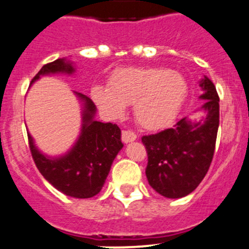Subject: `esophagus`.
<instances>
[{"mask_svg":"<svg viewBox=\"0 0 249 249\" xmlns=\"http://www.w3.org/2000/svg\"><path fill=\"white\" fill-rule=\"evenodd\" d=\"M137 139L136 134L132 131H122V141L124 142V143H129V142H132L135 141V140Z\"/></svg>","mask_w":249,"mask_h":249,"instance_id":"esophagus-1","label":"esophagus"}]
</instances>
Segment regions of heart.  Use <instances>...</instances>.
<instances>
[{
    "instance_id": "1",
    "label": "heart",
    "mask_w": 249,
    "mask_h": 249,
    "mask_svg": "<svg viewBox=\"0 0 249 249\" xmlns=\"http://www.w3.org/2000/svg\"><path fill=\"white\" fill-rule=\"evenodd\" d=\"M187 91V81L178 71L130 67L113 71L108 86H93L91 97L109 118L122 117L132 103L136 122L147 130H159L175 119Z\"/></svg>"
}]
</instances>
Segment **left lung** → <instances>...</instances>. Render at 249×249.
<instances>
[{
    "instance_id": "1",
    "label": "left lung",
    "mask_w": 249,
    "mask_h": 249,
    "mask_svg": "<svg viewBox=\"0 0 249 249\" xmlns=\"http://www.w3.org/2000/svg\"><path fill=\"white\" fill-rule=\"evenodd\" d=\"M201 122L186 118L173 127L142 136L148 157L146 176L154 191L168 198H181L196 190L211 166L219 127V96L214 84L204 78Z\"/></svg>"
}]
</instances>
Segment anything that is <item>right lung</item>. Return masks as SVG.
I'll list each match as a JSON object with an SVG mask.
<instances>
[{
	"label": "right lung",
	"instance_id": "right-lung-1",
	"mask_svg": "<svg viewBox=\"0 0 249 249\" xmlns=\"http://www.w3.org/2000/svg\"><path fill=\"white\" fill-rule=\"evenodd\" d=\"M73 71V66L66 59H55L45 64L31 83L46 74ZM76 95L85 102V108L81 134L73 148L66 156L48 158L36 148L30 134L29 147L38 171L54 189L75 198H90L102 190L113 160L123 148L122 132L117 124L93 119L96 107L92 101L81 93Z\"/></svg>",
	"mask_w": 249,
	"mask_h": 249
}]
</instances>
